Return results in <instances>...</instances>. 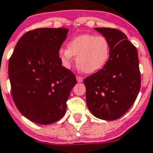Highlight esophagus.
I'll return each mask as SVG.
<instances>
[{
    "label": "esophagus",
    "instance_id": "obj_1",
    "mask_svg": "<svg viewBox=\"0 0 153 153\" xmlns=\"http://www.w3.org/2000/svg\"><path fill=\"white\" fill-rule=\"evenodd\" d=\"M76 79H77V82H82V80H83V79H82L81 76H77Z\"/></svg>",
    "mask_w": 153,
    "mask_h": 153
}]
</instances>
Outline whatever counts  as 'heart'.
Returning <instances> with one entry per match:
<instances>
[{
  "label": "heart",
  "mask_w": 153,
  "mask_h": 153,
  "mask_svg": "<svg viewBox=\"0 0 153 153\" xmlns=\"http://www.w3.org/2000/svg\"><path fill=\"white\" fill-rule=\"evenodd\" d=\"M110 55V42L101 35H79L67 43V49L58 51V58L65 68H71L74 56H76L77 66L86 74L101 70L107 64Z\"/></svg>",
  "instance_id": "obj_1"
}]
</instances>
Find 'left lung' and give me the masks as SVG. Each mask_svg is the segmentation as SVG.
<instances>
[{
	"instance_id": "left-lung-1",
	"label": "left lung",
	"mask_w": 153,
	"mask_h": 153,
	"mask_svg": "<svg viewBox=\"0 0 153 153\" xmlns=\"http://www.w3.org/2000/svg\"><path fill=\"white\" fill-rule=\"evenodd\" d=\"M95 30L109 41L111 55L100 71L83 80L87 105L95 117L115 120L129 110L140 89L138 53L120 30Z\"/></svg>"
}]
</instances>
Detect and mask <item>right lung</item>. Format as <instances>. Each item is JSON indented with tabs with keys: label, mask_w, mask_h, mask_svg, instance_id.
I'll list each match as a JSON object with an SVG mask.
<instances>
[{
	"label": "right lung",
	"mask_w": 153,
	"mask_h": 153,
	"mask_svg": "<svg viewBox=\"0 0 153 153\" xmlns=\"http://www.w3.org/2000/svg\"><path fill=\"white\" fill-rule=\"evenodd\" d=\"M66 28H39L25 33L9 62L13 100L25 117L46 125L59 120L76 77L62 66L58 51L66 40Z\"/></svg>",
	"instance_id": "add662e5"
}]
</instances>
